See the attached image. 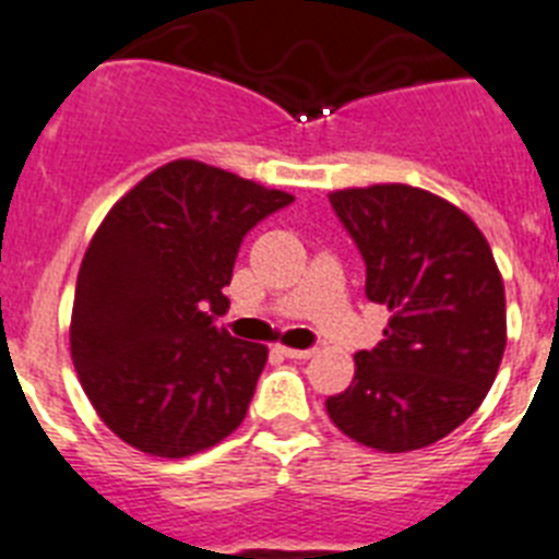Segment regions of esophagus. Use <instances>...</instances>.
<instances>
[{"label": "esophagus", "mask_w": 559, "mask_h": 559, "mask_svg": "<svg viewBox=\"0 0 559 559\" xmlns=\"http://www.w3.org/2000/svg\"><path fill=\"white\" fill-rule=\"evenodd\" d=\"M278 352L284 358H293V360H309L316 355V349H295V346H278Z\"/></svg>", "instance_id": "obj_1"}]
</instances>
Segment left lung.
Here are the masks:
<instances>
[{"label": "left lung", "instance_id": "8db88e82", "mask_svg": "<svg viewBox=\"0 0 559 559\" xmlns=\"http://www.w3.org/2000/svg\"><path fill=\"white\" fill-rule=\"evenodd\" d=\"M367 261V298L389 309L383 341L355 355L330 420L360 447L415 452L477 409L506 349V289L491 247L452 201L409 185L330 192Z\"/></svg>", "mask_w": 559, "mask_h": 559}]
</instances>
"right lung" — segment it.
Segmentation results:
<instances>
[{
	"mask_svg": "<svg viewBox=\"0 0 559 559\" xmlns=\"http://www.w3.org/2000/svg\"><path fill=\"white\" fill-rule=\"evenodd\" d=\"M293 195L195 158L128 190L93 233L76 278L70 355L102 424L153 457H190L241 426L266 346L229 309L243 236Z\"/></svg>",
	"mask_w": 559,
	"mask_h": 559,
	"instance_id": "obj_1",
	"label": "right lung"
}]
</instances>
